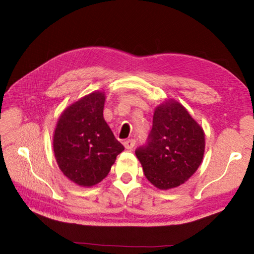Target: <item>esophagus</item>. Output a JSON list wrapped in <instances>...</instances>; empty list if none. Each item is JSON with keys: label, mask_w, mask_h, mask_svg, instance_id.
Instances as JSON below:
<instances>
[{"label": "esophagus", "mask_w": 254, "mask_h": 254, "mask_svg": "<svg viewBox=\"0 0 254 254\" xmlns=\"http://www.w3.org/2000/svg\"><path fill=\"white\" fill-rule=\"evenodd\" d=\"M123 145L127 149H132L134 147V145H135V139H133V138L127 139V141L123 142Z\"/></svg>", "instance_id": "1"}]
</instances>
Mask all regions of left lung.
<instances>
[{
  "instance_id": "1",
  "label": "left lung",
  "mask_w": 254,
  "mask_h": 254,
  "mask_svg": "<svg viewBox=\"0 0 254 254\" xmlns=\"http://www.w3.org/2000/svg\"><path fill=\"white\" fill-rule=\"evenodd\" d=\"M204 148L202 127L181 104L168 100L156 108L147 142L135 155L147 180L167 190L179 187L196 171Z\"/></svg>"
}]
</instances>
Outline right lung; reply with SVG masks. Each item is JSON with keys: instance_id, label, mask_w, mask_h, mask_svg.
Returning <instances> with one entry per match:
<instances>
[{"instance_id": "obj_1", "label": "right lung", "mask_w": 254, "mask_h": 254, "mask_svg": "<svg viewBox=\"0 0 254 254\" xmlns=\"http://www.w3.org/2000/svg\"><path fill=\"white\" fill-rule=\"evenodd\" d=\"M105 94L95 91L66 108L59 119L53 149L61 171L82 187L107 177L124 150L104 119Z\"/></svg>"}]
</instances>
